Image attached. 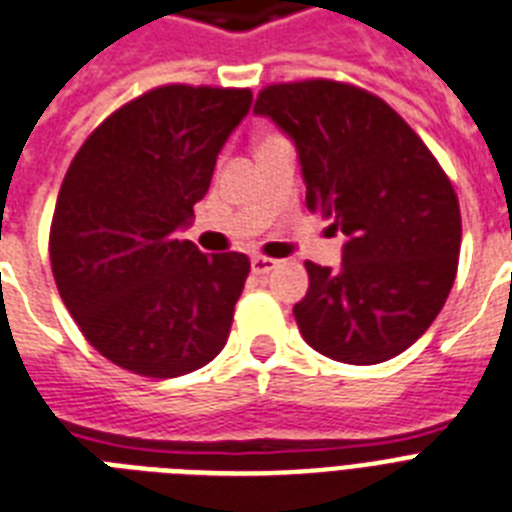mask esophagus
<instances>
[{
    "label": "esophagus",
    "mask_w": 512,
    "mask_h": 512,
    "mask_svg": "<svg viewBox=\"0 0 512 512\" xmlns=\"http://www.w3.org/2000/svg\"><path fill=\"white\" fill-rule=\"evenodd\" d=\"M278 263H281V260H276V257L255 255V257H252V273L263 276V273H270L273 268H278Z\"/></svg>",
    "instance_id": "34e87169"
}]
</instances>
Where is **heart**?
<instances>
[{
	"label": "heart",
	"instance_id": "obj_1",
	"mask_svg": "<svg viewBox=\"0 0 512 512\" xmlns=\"http://www.w3.org/2000/svg\"><path fill=\"white\" fill-rule=\"evenodd\" d=\"M276 136H278V134H265L263 139H260V144H265V141H270V139H276Z\"/></svg>",
	"mask_w": 512,
	"mask_h": 512
}]
</instances>
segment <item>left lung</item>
Returning a JSON list of instances; mask_svg holds the SVG:
<instances>
[{"label":"left lung","instance_id":"8db88e82","mask_svg":"<svg viewBox=\"0 0 512 512\" xmlns=\"http://www.w3.org/2000/svg\"><path fill=\"white\" fill-rule=\"evenodd\" d=\"M297 144L305 205L347 236L342 268L307 260L294 305L321 355L376 365L426 334L458 273V194L423 139L384 99L331 78L270 83L255 99Z\"/></svg>","mask_w":512,"mask_h":512}]
</instances>
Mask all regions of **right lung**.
<instances>
[{
	"label": "right lung",
	"mask_w": 512,
	"mask_h": 512,
	"mask_svg": "<svg viewBox=\"0 0 512 512\" xmlns=\"http://www.w3.org/2000/svg\"><path fill=\"white\" fill-rule=\"evenodd\" d=\"M249 102V89L165 83L107 115L70 162L49 228L54 284L86 342L123 371L184 376L226 344L249 257L205 255L176 228Z\"/></svg>",
	"instance_id": "right-lung-1"
}]
</instances>
